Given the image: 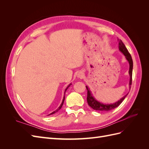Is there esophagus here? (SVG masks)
I'll use <instances>...</instances> for the list:
<instances>
[{
	"label": "esophagus",
	"instance_id": "34e87169",
	"mask_svg": "<svg viewBox=\"0 0 149 149\" xmlns=\"http://www.w3.org/2000/svg\"><path fill=\"white\" fill-rule=\"evenodd\" d=\"M83 76H84V74L83 73H81V72H79V73H78L77 74V77L79 78H82Z\"/></svg>",
	"mask_w": 149,
	"mask_h": 149
}]
</instances>
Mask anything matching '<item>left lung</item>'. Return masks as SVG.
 <instances>
[{"label":"left lung","mask_w":149,"mask_h":149,"mask_svg":"<svg viewBox=\"0 0 149 149\" xmlns=\"http://www.w3.org/2000/svg\"><path fill=\"white\" fill-rule=\"evenodd\" d=\"M119 50L123 53L126 60H127L129 63V74L130 76V81H129V88L130 89V87H131V84H132V69H133V61H132V59L131 55H130V53H129L127 49L126 48L125 46L124 45V44L123 43V42H122L121 40H119ZM87 89L88 91V95H87V101L88 103V105L91 107V108L94 110L96 111H109L112 109H115L116 107H118L120 104L122 103L124 101V100L125 99V97L127 96V95L128 94H126L124 96H123L122 97L120 100H119L118 101H117L113 104H102L101 102H100L99 101H97V100H96V99L94 98L92 94L91 91H90L89 88L87 86H86Z\"/></svg>","instance_id":"obj_1"}]
</instances>
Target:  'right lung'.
<instances>
[{
    "label": "right lung",
    "mask_w": 149,
    "mask_h": 149,
    "mask_svg": "<svg viewBox=\"0 0 149 149\" xmlns=\"http://www.w3.org/2000/svg\"><path fill=\"white\" fill-rule=\"evenodd\" d=\"M71 84H70L69 86H68L66 88V89H65V92H66V90H67V89L69 87H70V86L71 85ZM65 96H64V97H63V101H62V102H61V105H60V106L59 107H58V109L56 110V111H53V112H52V113L51 114H49V115H51V114H55V112H58V111H59L60 109H61V107H62V106H63V102H64V101H65ZM48 115V116H49Z\"/></svg>",
    "instance_id": "add662e5"
}]
</instances>
